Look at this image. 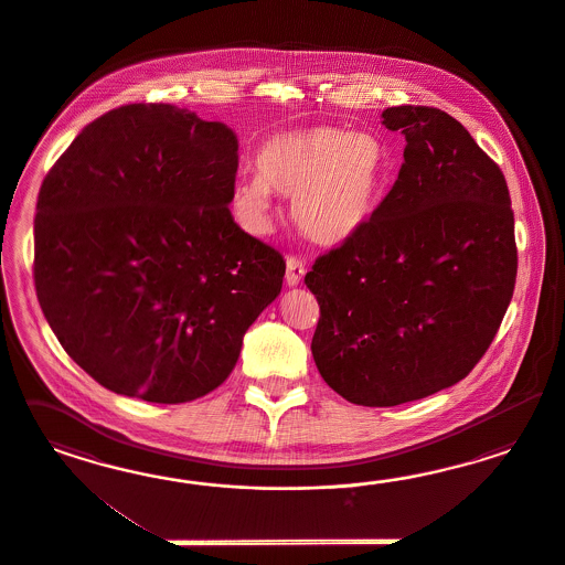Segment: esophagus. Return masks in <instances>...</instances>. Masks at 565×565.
I'll return each instance as SVG.
<instances>
[{
	"label": "esophagus",
	"mask_w": 565,
	"mask_h": 565,
	"mask_svg": "<svg viewBox=\"0 0 565 565\" xmlns=\"http://www.w3.org/2000/svg\"><path fill=\"white\" fill-rule=\"evenodd\" d=\"M305 277V265L298 258L288 257L286 260V284L288 288H296Z\"/></svg>",
	"instance_id": "esophagus-1"
}]
</instances>
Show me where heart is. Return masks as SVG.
<instances>
[{"label":"heart","instance_id":"1","mask_svg":"<svg viewBox=\"0 0 565 565\" xmlns=\"http://www.w3.org/2000/svg\"><path fill=\"white\" fill-rule=\"evenodd\" d=\"M253 178H239L230 206L239 225L263 236L271 230V192L291 199L296 227L319 246L338 248L375 220L392 180V154L373 132L305 126L275 132L258 145Z\"/></svg>","mask_w":565,"mask_h":565}]
</instances>
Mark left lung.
<instances>
[{"label":"left lung","instance_id":"obj_1","mask_svg":"<svg viewBox=\"0 0 565 565\" xmlns=\"http://www.w3.org/2000/svg\"><path fill=\"white\" fill-rule=\"evenodd\" d=\"M406 138L394 189L359 238L305 277L327 385L359 406L414 402L468 375L512 300L518 255L501 170L449 114L387 107Z\"/></svg>","mask_w":565,"mask_h":565}]
</instances>
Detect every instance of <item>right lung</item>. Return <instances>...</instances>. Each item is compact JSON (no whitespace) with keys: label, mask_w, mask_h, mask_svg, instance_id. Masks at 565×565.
I'll use <instances>...</instances> for the list:
<instances>
[{"label":"right lung","mask_w":565,"mask_h":565,"mask_svg":"<svg viewBox=\"0 0 565 565\" xmlns=\"http://www.w3.org/2000/svg\"><path fill=\"white\" fill-rule=\"evenodd\" d=\"M238 137L166 103L88 124L47 173L34 286L81 369L114 394L182 404L220 387L286 263L234 222Z\"/></svg>","instance_id":"add662e5"}]
</instances>
